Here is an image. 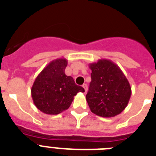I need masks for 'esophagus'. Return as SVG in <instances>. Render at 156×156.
I'll return each mask as SVG.
<instances>
[{"instance_id":"34e87169","label":"esophagus","mask_w":156,"mask_h":156,"mask_svg":"<svg viewBox=\"0 0 156 156\" xmlns=\"http://www.w3.org/2000/svg\"><path fill=\"white\" fill-rule=\"evenodd\" d=\"M83 88H84V91H85V92H87V83H83Z\"/></svg>"}]
</instances>
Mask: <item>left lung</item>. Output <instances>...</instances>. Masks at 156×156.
I'll return each mask as SVG.
<instances>
[{"label": "left lung", "instance_id": "obj_1", "mask_svg": "<svg viewBox=\"0 0 156 156\" xmlns=\"http://www.w3.org/2000/svg\"><path fill=\"white\" fill-rule=\"evenodd\" d=\"M89 69L92 80L86 100L91 112L101 117L120 114L132 95V87L121 69L107 59L89 64Z\"/></svg>", "mask_w": 156, "mask_h": 156}]
</instances>
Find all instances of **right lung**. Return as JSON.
Instances as JSON below:
<instances>
[{
	"label": "right lung",
	"mask_w": 156,
	"mask_h": 156,
	"mask_svg": "<svg viewBox=\"0 0 156 156\" xmlns=\"http://www.w3.org/2000/svg\"><path fill=\"white\" fill-rule=\"evenodd\" d=\"M68 60L58 58L52 60L35 79L31 95L35 106L48 115H57L70 107L78 92H84L76 85L72 76H66L64 70Z\"/></svg>",
	"instance_id": "right-lung-1"
}]
</instances>
